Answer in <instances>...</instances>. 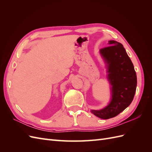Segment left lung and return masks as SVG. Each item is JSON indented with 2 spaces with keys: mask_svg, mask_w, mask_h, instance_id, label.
I'll use <instances>...</instances> for the list:
<instances>
[{
  "mask_svg": "<svg viewBox=\"0 0 152 152\" xmlns=\"http://www.w3.org/2000/svg\"><path fill=\"white\" fill-rule=\"evenodd\" d=\"M108 45L101 49L99 53L107 63V78L112 86L111 101L102 110H91L94 115L102 119L115 117L129 107L137 86L134 65L123 45L115 40H110Z\"/></svg>",
  "mask_w": 152,
  "mask_h": 152,
  "instance_id": "8db88e82",
  "label": "left lung"
}]
</instances>
